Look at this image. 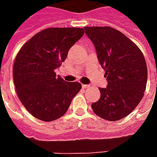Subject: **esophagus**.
Instances as JSON below:
<instances>
[{
    "label": "esophagus",
    "mask_w": 157,
    "mask_h": 157,
    "mask_svg": "<svg viewBox=\"0 0 157 157\" xmlns=\"http://www.w3.org/2000/svg\"><path fill=\"white\" fill-rule=\"evenodd\" d=\"M89 86H90L89 85H85V84H82V87H83V88L86 89V88H88Z\"/></svg>",
    "instance_id": "esophagus-1"
}]
</instances>
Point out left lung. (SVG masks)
I'll use <instances>...</instances> for the list:
<instances>
[{
	"mask_svg": "<svg viewBox=\"0 0 157 157\" xmlns=\"http://www.w3.org/2000/svg\"><path fill=\"white\" fill-rule=\"evenodd\" d=\"M86 34L96 48L98 59L108 81L99 88L101 97L92 109L100 118L118 121L128 115L144 97L147 66L134 42L111 27H85Z\"/></svg>",
	"mask_w": 157,
	"mask_h": 157,
	"instance_id": "1",
	"label": "left lung"
}]
</instances>
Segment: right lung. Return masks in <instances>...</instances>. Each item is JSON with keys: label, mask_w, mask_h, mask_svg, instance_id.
<instances>
[{"label": "right lung", "mask_w": 157, "mask_h": 157, "mask_svg": "<svg viewBox=\"0 0 157 157\" xmlns=\"http://www.w3.org/2000/svg\"><path fill=\"white\" fill-rule=\"evenodd\" d=\"M80 28H49L24 44L13 65L17 94L25 109L39 120L50 122L65 114L82 88L55 72L68 51L84 34Z\"/></svg>", "instance_id": "right-lung-1"}]
</instances>
